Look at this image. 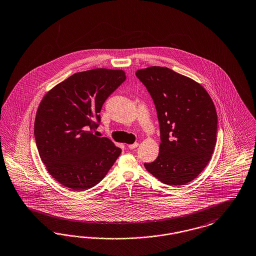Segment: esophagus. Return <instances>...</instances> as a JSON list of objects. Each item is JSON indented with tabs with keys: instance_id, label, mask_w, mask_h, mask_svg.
I'll return each instance as SVG.
<instances>
[{
	"instance_id": "1",
	"label": "esophagus",
	"mask_w": 256,
	"mask_h": 256,
	"mask_svg": "<svg viewBox=\"0 0 256 256\" xmlns=\"http://www.w3.org/2000/svg\"><path fill=\"white\" fill-rule=\"evenodd\" d=\"M138 146H139V144L134 143L132 144H128V148L130 150H134V148H136Z\"/></svg>"
}]
</instances>
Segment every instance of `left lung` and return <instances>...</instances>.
Returning a JSON list of instances; mask_svg holds the SVG:
<instances>
[{
  "mask_svg": "<svg viewBox=\"0 0 256 256\" xmlns=\"http://www.w3.org/2000/svg\"><path fill=\"white\" fill-rule=\"evenodd\" d=\"M157 110L161 143L156 160L144 164L164 184L183 186L203 172L214 154L217 113L210 96L194 80L164 66L138 70Z\"/></svg>",
  "mask_w": 256,
  "mask_h": 256,
  "instance_id": "left-lung-1",
  "label": "left lung"
}]
</instances>
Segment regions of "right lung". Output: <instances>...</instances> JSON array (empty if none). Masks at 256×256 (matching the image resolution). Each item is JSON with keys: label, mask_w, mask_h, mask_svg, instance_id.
Masks as SVG:
<instances>
[{"label": "right lung", "mask_w": 256, "mask_h": 256, "mask_svg": "<svg viewBox=\"0 0 256 256\" xmlns=\"http://www.w3.org/2000/svg\"><path fill=\"white\" fill-rule=\"evenodd\" d=\"M124 80L122 70L77 72L42 97L34 135L40 158L58 183L73 190L90 188L121 154V148L92 130L100 122L102 104Z\"/></svg>", "instance_id": "1"}]
</instances>
